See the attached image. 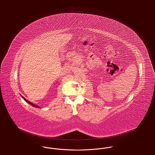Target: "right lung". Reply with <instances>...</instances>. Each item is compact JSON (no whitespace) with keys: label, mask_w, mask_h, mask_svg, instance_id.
<instances>
[{"label":"right lung","mask_w":155,"mask_h":155,"mask_svg":"<svg viewBox=\"0 0 155 155\" xmlns=\"http://www.w3.org/2000/svg\"><path fill=\"white\" fill-rule=\"evenodd\" d=\"M22 98H23V99H24V100H25V101H26V102H27V103H29V104H31V105H32V106H33V107H36V108H40V107H39V106H38V105H35V104H33V103H31V102H30V101H28V100L26 99H25V97H23V96H22Z\"/></svg>","instance_id":"add662e5"}]
</instances>
